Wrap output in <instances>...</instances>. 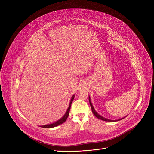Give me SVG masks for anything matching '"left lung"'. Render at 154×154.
<instances>
[{
  "label": "left lung",
  "mask_w": 154,
  "mask_h": 154,
  "mask_svg": "<svg viewBox=\"0 0 154 154\" xmlns=\"http://www.w3.org/2000/svg\"><path fill=\"white\" fill-rule=\"evenodd\" d=\"M88 100H89L90 105H91V109H92V112H93L94 115L97 118H98V119H100V120H104V121H107V122H116V121H119V120H122V119H124V118L126 117V116H125V117H123V118H122V119H118V120H110V119H108L105 118V117L101 116L100 115H99V114H98V113L95 111V110L94 109V107H93V105H92V103H91L90 96H88Z\"/></svg>",
  "instance_id": "8db88e82"
}]
</instances>
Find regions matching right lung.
Segmentation results:
<instances>
[{
  "mask_svg": "<svg viewBox=\"0 0 154 154\" xmlns=\"http://www.w3.org/2000/svg\"><path fill=\"white\" fill-rule=\"evenodd\" d=\"M74 97H75V95H72V97H71V99H70V103H69V106L66 112L65 113V114L63 116V117L62 118H60L59 120H58L57 121H56V122H55L54 123H52V124H50L44 125H41V126H40V127H43V128H53V127H57V126H58V125L63 124L64 122H66V120H67V117L69 116V111H70V107H71V104H72V102L73 100H74Z\"/></svg>",
  "mask_w": 154,
  "mask_h": 154,
  "instance_id": "right-lung-1",
  "label": "right lung"
}]
</instances>
